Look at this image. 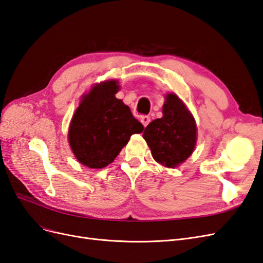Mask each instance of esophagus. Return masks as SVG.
Listing matches in <instances>:
<instances>
[{
  "mask_svg": "<svg viewBox=\"0 0 263 263\" xmlns=\"http://www.w3.org/2000/svg\"><path fill=\"white\" fill-rule=\"evenodd\" d=\"M140 122H141L142 125H144V127H146V126L150 123V117L147 116V115L141 116V117H140Z\"/></svg>",
  "mask_w": 263,
  "mask_h": 263,
  "instance_id": "34e87169",
  "label": "esophagus"
}]
</instances>
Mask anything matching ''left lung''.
<instances>
[{
    "instance_id": "obj_1",
    "label": "left lung",
    "mask_w": 263,
    "mask_h": 263,
    "mask_svg": "<svg viewBox=\"0 0 263 263\" xmlns=\"http://www.w3.org/2000/svg\"><path fill=\"white\" fill-rule=\"evenodd\" d=\"M162 114L146 127L142 137L157 162L176 168L194 151L197 138L195 119L174 93L165 95Z\"/></svg>"
}]
</instances>
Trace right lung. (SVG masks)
Here are the masks:
<instances>
[{"label":"right lung","instance_id":"add662e5","mask_svg":"<svg viewBox=\"0 0 263 263\" xmlns=\"http://www.w3.org/2000/svg\"><path fill=\"white\" fill-rule=\"evenodd\" d=\"M116 80L95 84L71 119L68 140L78 161L91 169L112 163L133 134L144 130L129 107L115 98Z\"/></svg>","mask_w":263,"mask_h":263}]
</instances>
